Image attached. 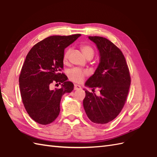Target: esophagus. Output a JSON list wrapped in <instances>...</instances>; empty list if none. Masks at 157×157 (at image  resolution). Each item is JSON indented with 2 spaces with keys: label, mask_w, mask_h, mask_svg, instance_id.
<instances>
[{
  "label": "esophagus",
  "mask_w": 157,
  "mask_h": 157,
  "mask_svg": "<svg viewBox=\"0 0 157 157\" xmlns=\"http://www.w3.org/2000/svg\"><path fill=\"white\" fill-rule=\"evenodd\" d=\"M80 89H81L80 86L77 85V84L74 85V90H80Z\"/></svg>",
  "instance_id": "obj_1"
}]
</instances>
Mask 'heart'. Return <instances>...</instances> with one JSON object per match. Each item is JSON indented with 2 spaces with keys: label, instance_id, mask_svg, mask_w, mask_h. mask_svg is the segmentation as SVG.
<instances>
[{
  "label": "heart",
  "instance_id": "heart-1",
  "mask_svg": "<svg viewBox=\"0 0 157 157\" xmlns=\"http://www.w3.org/2000/svg\"><path fill=\"white\" fill-rule=\"evenodd\" d=\"M81 51L83 54L88 59H92L94 55V50L92 46L89 44H82L80 46ZM70 49L67 48L63 52V61L64 63L67 61ZM88 75V71L86 70H83L79 68H73L68 71V78L70 80L75 83H82L86 76Z\"/></svg>",
  "mask_w": 157,
  "mask_h": 157
}]
</instances>
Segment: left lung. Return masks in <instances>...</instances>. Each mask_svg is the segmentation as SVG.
<instances>
[{"label": "left lung", "mask_w": 157, "mask_h": 157, "mask_svg": "<svg viewBox=\"0 0 157 157\" xmlns=\"http://www.w3.org/2000/svg\"><path fill=\"white\" fill-rule=\"evenodd\" d=\"M97 46L101 62L94 74L86 82L94 90L98 88L100 96L85 90L83 101L89 119L97 124L113 121L121 111L127 101L131 77L125 56L117 46L101 36H89Z\"/></svg>", "instance_id": "8db88e82"}]
</instances>
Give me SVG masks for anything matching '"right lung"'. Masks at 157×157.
I'll use <instances>...</instances> for the list:
<instances>
[{
	"instance_id": "right-lung-1",
	"label": "right lung",
	"mask_w": 157,
	"mask_h": 157,
	"mask_svg": "<svg viewBox=\"0 0 157 157\" xmlns=\"http://www.w3.org/2000/svg\"><path fill=\"white\" fill-rule=\"evenodd\" d=\"M81 35L52 36L38 42L26 56L19 82L23 104L29 117L41 125H48L57 118L60 102L65 93L71 92L74 85L67 82L62 73L65 48ZM61 88L52 90V83Z\"/></svg>"
}]
</instances>
